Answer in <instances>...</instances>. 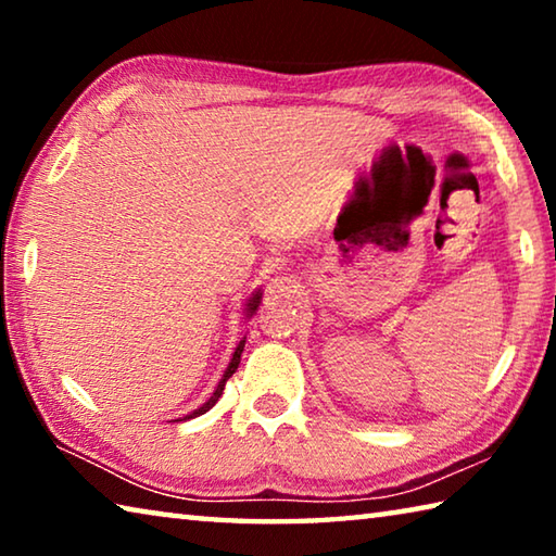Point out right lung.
Masks as SVG:
<instances>
[{"instance_id":"right-lung-1","label":"right lung","mask_w":556,"mask_h":556,"mask_svg":"<svg viewBox=\"0 0 556 556\" xmlns=\"http://www.w3.org/2000/svg\"><path fill=\"white\" fill-rule=\"evenodd\" d=\"M260 301H262V291L257 289V291H252V296L248 299V304H244V316L248 318H252L257 314V306H260ZM242 351H244V338L242 341L238 343V348H235V353H232V357H230V363H228V368H225V372H223V378H220V382H218V388H215V392L211 394V400L208 402H203L199 409H193L191 414H186L184 419H174V421H186V419H193V417H201V414H205L208 412L215 402L220 400V394H223V390H225V382H228L230 378H232V372L238 370V365H240V355H242Z\"/></svg>"}]
</instances>
